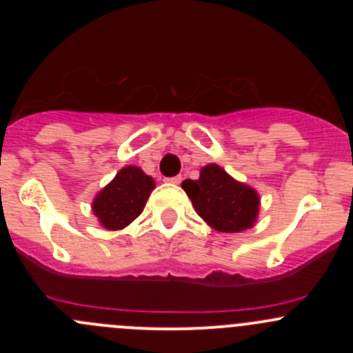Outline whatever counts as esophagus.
Wrapping results in <instances>:
<instances>
[{
    "label": "esophagus",
    "mask_w": 353,
    "mask_h": 353,
    "mask_svg": "<svg viewBox=\"0 0 353 353\" xmlns=\"http://www.w3.org/2000/svg\"><path fill=\"white\" fill-rule=\"evenodd\" d=\"M167 183L170 184H181V181H183V177L181 176H176V177H169V179H165Z\"/></svg>",
    "instance_id": "obj_1"
}]
</instances>
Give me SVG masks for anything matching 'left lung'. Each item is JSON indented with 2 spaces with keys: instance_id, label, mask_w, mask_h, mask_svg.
Returning a JSON list of instances; mask_svg holds the SVG:
<instances>
[{
  "instance_id": "left-lung-1",
  "label": "left lung",
  "mask_w": 353,
  "mask_h": 353,
  "mask_svg": "<svg viewBox=\"0 0 353 353\" xmlns=\"http://www.w3.org/2000/svg\"><path fill=\"white\" fill-rule=\"evenodd\" d=\"M183 190L194 210L216 232H243L251 229L259 215L258 191L234 179L216 163L201 167L196 181H183Z\"/></svg>"
}]
</instances>
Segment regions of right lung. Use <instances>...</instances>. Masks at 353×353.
Here are the masks:
<instances>
[{"mask_svg":"<svg viewBox=\"0 0 353 353\" xmlns=\"http://www.w3.org/2000/svg\"><path fill=\"white\" fill-rule=\"evenodd\" d=\"M154 190V177L145 174L140 167L126 165L95 194L92 212L104 229L121 230L143 212Z\"/></svg>","mask_w":353,"mask_h":353,"instance_id":"add662e5","label":"right lung"}]
</instances>
